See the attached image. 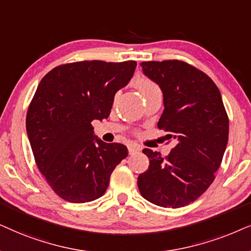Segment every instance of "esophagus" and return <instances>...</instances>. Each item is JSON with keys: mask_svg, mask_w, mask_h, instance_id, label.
<instances>
[{"mask_svg": "<svg viewBox=\"0 0 251 251\" xmlns=\"http://www.w3.org/2000/svg\"><path fill=\"white\" fill-rule=\"evenodd\" d=\"M141 150V147L138 146V145H128V152L129 155H132V153L134 152H138Z\"/></svg>", "mask_w": 251, "mask_h": 251, "instance_id": "34e87169", "label": "esophagus"}]
</instances>
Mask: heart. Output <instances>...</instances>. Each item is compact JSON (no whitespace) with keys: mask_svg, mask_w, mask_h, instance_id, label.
I'll return each mask as SVG.
<instances>
[{"mask_svg":"<svg viewBox=\"0 0 251 251\" xmlns=\"http://www.w3.org/2000/svg\"><path fill=\"white\" fill-rule=\"evenodd\" d=\"M134 83H135V86L139 88V91L141 92L143 95L148 94V93H151V92L159 91L158 87H157L152 81H150L149 79L138 78L134 81Z\"/></svg>","mask_w":251,"mask_h":251,"instance_id":"heart-1","label":"heart"}]
</instances>
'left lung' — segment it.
Wrapping results in <instances>:
<instances>
[{"mask_svg":"<svg viewBox=\"0 0 251 251\" xmlns=\"http://www.w3.org/2000/svg\"><path fill=\"white\" fill-rule=\"evenodd\" d=\"M142 72L163 93L158 128L176 140L165 158L143 149L149 168L138 178L141 195L163 208H180L199 199L215 180L227 141L228 117L216 83L181 61L143 62Z\"/></svg>","mask_w":251,"mask_h":251,"instance_id":"left-lung-1","label":"left lung"}]
</instances>
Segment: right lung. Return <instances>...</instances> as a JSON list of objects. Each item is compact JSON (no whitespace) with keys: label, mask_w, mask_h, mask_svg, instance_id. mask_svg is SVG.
Instances as JSON below:
<instances>
[{"label":"right lung","mask_w":251,"mask_h":251,"mask_svg":"<svg viewBox=\"0 0 251 251\" xmlns=\"http://www.w3.org/2000/svg\"><path fill=\"white\" fill-rule=\"evenodd\" d=\"M136 62L83 61L59 65L40 81L26 116L36 165L59 198L72 203L101 198L110 176L127 156L122 143L94 134L93 120L108 118Z\"/></svg>","instance_id":"add662e5"}]
</instances>
